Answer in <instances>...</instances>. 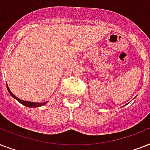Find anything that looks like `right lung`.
<instances>
[{"mask_svg": "<svg viewBox=\"0 0 150 150\" xmlns=\"http://www.w3.org/2000/svg\"><path fill=\"white\" fill-rule=\"evenodd\" d=\"M8 86V85H7ZM7 89H8V93H10V95L11 96H12L13 98H15V100H17L18 102L20 103H22V105H24V106H25V107H41V106H43V105H45L47 103V102H44V103H36V102H29V101H25V100H20L19 98H18L17 96H15L14 94L11 92L10 89L8 88V86H7Z\"/></svg>", "mask_w": 150, "mask_h": 150, "instance_id": "obj_1", "label": "right lung"}]
</instances>
